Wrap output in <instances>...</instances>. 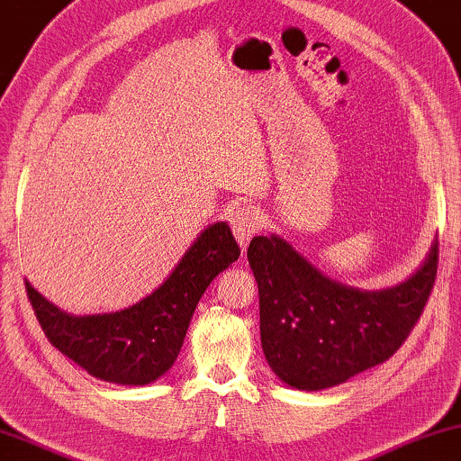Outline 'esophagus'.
<instances>
[{"label":"esophagus","instance_id":"34e87169","mask_svg":"<svg viewBox=\"0 0 461 461\" xmlns=\"http://www.w3.org/2000/svg\"><path fill=\"white\" fill-rule=\"evenodd\" d=\"M230 225L233 230V236H236L240 246H242V250H246L249 240L261 228V217H258V211H255V206L242 204L236 206V211H231Z\"/></svg>","mask_w":461,"mask_h":461}]
</instances>
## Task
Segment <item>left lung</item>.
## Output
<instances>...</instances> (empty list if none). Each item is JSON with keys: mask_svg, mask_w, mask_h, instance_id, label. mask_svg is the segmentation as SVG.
<instances>
[{"mask_svg": "<svg viewBox=\"0 0 461 461\" xmlns=\"http://www.w3.org/2000/svg\"><path fill=\"white\" fill-rule=\"evenodd\" d=\"M249 263L271 369L290 386L320 391L399 351L432 293L438 242L410 280L378 293L332 282L277 236L252 238Z\"/></svg>", "mask_w": 461, "mask_h": 461, "instance_id": "8db88e82", "label": "left lung"}]
</instances>
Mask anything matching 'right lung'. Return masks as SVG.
<instances>
[{
  "label": "right lung",
  "instance_id": "add662e5",
  "mask_svg": "<svg viewBox=\"0 0 461 461\" xmlns=\"http://www.w3.org/2000/svg\"><path fill=\"white\" fill-rule=\"evenodd\" d=\"M238 257L230 225L215 223L200 233L163 286L129 309L75 317L29 282L27 296L48 340L77 366L116 384H150L177 359L200 296Z\"/></svg>",
  "mask_w": 461,
  "mask_h": 461
}]
</instances>
